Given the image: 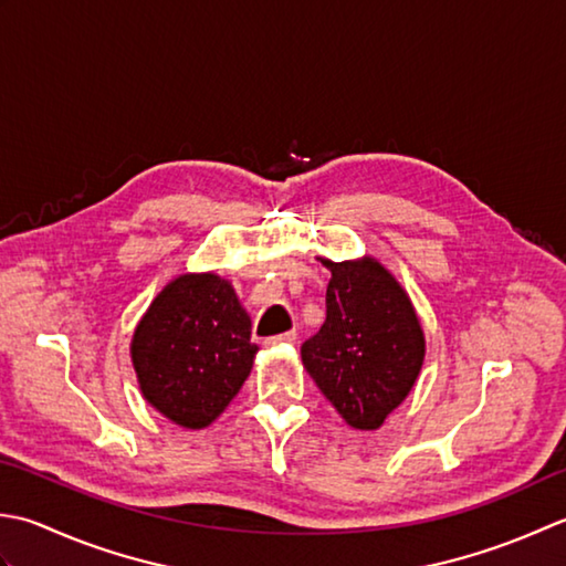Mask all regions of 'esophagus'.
I'll list each match as a JSON object with an SVG mask.
<instances>
[{
  "instance_id": "obj_1",
  "label": "esophagus",
  "mask_w": 566,
  "mask_h": 566,
  "mask_svg": "<svg viewBox=\"0 0 566 566\" xmlns=\"http://www.w3.org/2000/svg\"><path fill=\"white\" fill-rule=\"evenodd\" d=\"M297 339V334H295V329H291V332H283V334H275V337H269L266 342V347H275V344H293Z\"/></svg>"
}]
</instances>
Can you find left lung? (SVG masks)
Wrapping results in <instances>:
<instances>
[{"label":"left lung","mask_w":566,"mask_h":566,"mask_svg":"<svg viewBox=\"0 0 566 566\" xmlns=\"http://www.w3.org/2000/svg\"><path fill=\"white\" fill-rule=\"evenodd\" d=\"M329 269L327 317L300 354L337 412L376 430L418 378L424 337L410 297L378 261H322Z\"/></svg>","instance_id":"obj_1"}]
</instances>
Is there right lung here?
<instances>
[{
    "instance_id": "right-lung-1",
    "label": "right lung",
    "mask_w": 566,
    "mask_h": 566,
    "mask_svg": "<svg viewBox=\"0 0 566 566\" xmlns=\"http://www.w3.org/2000/svg\"><path fill=\"white\" fill-rule=\"evenodd\" d=\"M251 317L214 273L168 283L138 322L132 359L144 398L182 428L200 430L244 386L253 354Z\"/></svg>"
}]
</instances>
